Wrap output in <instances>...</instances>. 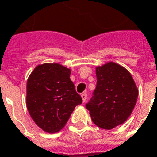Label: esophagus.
<instances>
[{
  "mask_svg": "<svg viewBox=\"0 0 157 157\" xmlns=\"http://www.w3.org/2000/svg\"><path fill=\"white\" fill-rule=\"evenodd\" d=\"M81 96H82V99L83 103H84V102H86V100H87V94H86V93H83Z\"/></svg>",
  "mask_w": 157,
  "mask_h": 157,
  "instance_id": "34e87169",
  "label": "esophagus"
}]
</instances>
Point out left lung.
Returning a JSON list of instances; mask_svg holds the SVG:
<instances>
[{"label":"left lung","instance_id":"8db88e82","mask_svg":"<svg viewBox=\"0 0 157 157\" xmlns=\"http://www.w3.org/2000/svg\"><path fill=\"white\" fill-rule=\"evenodd\" d=\"M95 73L96 88L86 107L94 124L112 130L131 116L137 103L138 89L132 74L114 62L97 66Z\"/></svg>","mask_w":157,"mask_h":157}]
</instances>
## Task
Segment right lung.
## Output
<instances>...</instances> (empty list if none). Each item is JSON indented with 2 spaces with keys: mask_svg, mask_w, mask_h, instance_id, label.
Listing matches in <instances>:
<instances>
[{
  "mask_svg": "<svg viewBox=\"0 0 157 157\" xmlns=\"http://www.w3.org/2000/svg\"><path fill=\"white\" fill-rule=\"evenodd\" d=\"M71 70L60 63L38 64L26 83V107L44 132L55 133L64 127L76 105L82 103L70 80Z\"/></svg>",
  "mask_w": 157,
  "mask_h": 157,
  "instance_id": "1",
  "label": "right lung"
}]
</instances>
